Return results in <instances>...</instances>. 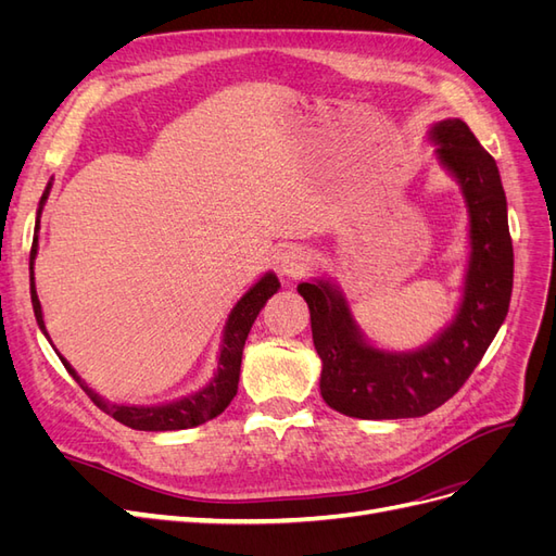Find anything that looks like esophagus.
<instances>
[{
  "label": "esophagus",
  "mask_w": 556,
  "mask_h": 556,
  "mask_svg": "<svg viewBox=\"0 0 556 556\" xmlns=\"http://www.w3.org/2000/svg\"><path fill=\"white\" fill-rule=\"evenodd\" d=\"M313 264L311 252L301 245H290L280 257V271L290 278H301Z\"/></svg>",
  "instance_id": "1"
}]
</instances>
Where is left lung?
Returning a JSON list of instances; mask_svg holds the SVG:
<instances>
[{
    "instance_id": "8db88e82",
    "label": "left lung",
    "mask_w": 556,
    "mask_h": 556,
    "mask_svg": "<svg viewBox=\"0 0 556 556\" xmlns=\"http://www.w3.org/2000/svg\"><path fill=\"white\" fill-rule=\"evenodd\" d=\"M439 160L457 176L470 215V262L462 308L439 339L415 352L368 345L345 299L329 282H301L313 343L323 359L319 392L327 406L359 419L422 417L459 392L508 315L513 241L506 192L494 157L459 117L433 127Z\"/></svg>"
}]
</instances>
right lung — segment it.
Here are the masks:
<instances>
[{"instance_id": "right-lung-1", "label": "right lung", "mask_w": 556, "mask_h": 556, "mask_svg": "<svg viewBox=\"0 0 556 556\" xmlns=\"http://www.w3.org/2000/svg\"><path fill=\"white\" fill-rule=\"evenodd\" d=\"M48 192L41 197V206L46 201ZM41 213V208H39ZM37 229H39V220H37ZM37 245L39 239L35 237L31 241V252H29V292H31V306H35V315L37 323L41 327V331L46 333L43 327V315H41V304L37 296V288H35V257H37ZM280 288V282L274 274H266L255 288H250V292L243 294V299L233 306L227 327H225V341H223V350H220V364H217V374L215 378L199 390L192 396H185L180 401L166 403V406H123V403H109L99 394H94L90 387L78 378V374L72 368V364L66 362L64 357L62 364L70 376H74V380L80 384V390L86 392L94 406L99 410H104L106 415H111L117 422L139 429V431H178V429H190V427H199L208 422V419L220 415L231 399L237 396L239 390V374H241V357H243V345L250 333L252 323H255L260 311L264 308L266 299L274 296ZM48 336V333H46Z\"/></svg>"}]
</instances>
